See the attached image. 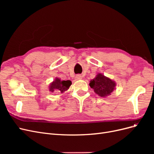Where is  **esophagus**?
<instances>
[{"label": "esophagus", "mask_w": 154, "mask_h": 154, "mask_svg": "<svg viewBox=\"0 0 154 154\" xmlns=\"http://www.w3.org/2000/svg\"><path fill=\"white\" fill-rule=\"evenodd\" d=\"M76 80H81V79L82 78V76L81 75V74H77V75L76 76Z\"/></svg>", "instance_id": "obj_1"}]
</instances>
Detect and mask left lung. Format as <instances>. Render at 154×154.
Segmentation results:
<instances>
[{
    "mask_svg": "<svg viewBox=\"0 0 154 154\" xmlns=\"http://www.w3.org/2000/svg\"><path fill=\"white\" fill-rule=\"evenodd\" d=\"M89 85L97 94L101 97H105L109 96L114 91L116 83L103 74H98L95 78L91 81Z\"/></svg>",
    "mask_w": 154,
    "mask_h": 154,
    "instance_id": "left-lung-1",
    "label": "left lung"
}]
</instances>
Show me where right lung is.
Instances as JSON below:
<instances>
[{
    "label": "right lung",
    "mask_w": 154,
    "mask_h": 154,
    "mask_svg": "<svg viewBox=\"0 0 154 154\" xmlns=\"http://www.w3.org/2000/svg\"><path fill=\"white\" fill-rule=\"evenodd\" d=\"M72 83L70 80H60V79L57 78L55 79L54 82L51 83L49 88V91L51 92H53L55 91H57L61 92H63L64 91H67L69 87L71 85Z\"/></svg>",
    "instance_id": "obj_1"
}]
</instances>
